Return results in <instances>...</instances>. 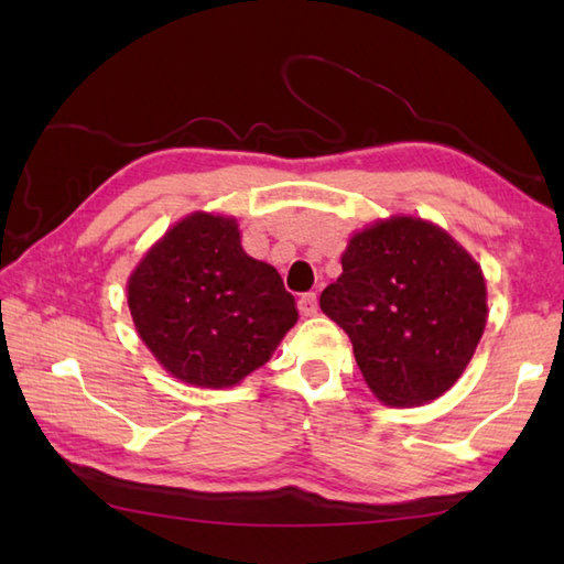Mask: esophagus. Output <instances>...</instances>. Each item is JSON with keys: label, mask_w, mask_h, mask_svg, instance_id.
Listing matches in <instances>:
<instances>
[{"label": "esophagus", "mask_w": 564, "mask_h": 564, "mask_svg": "<svg viewBox=\"0 0 564 564\" xmlns=\"http://www.w3.org/2000/svg\"><path fill=\"white\" fill-rule=\"evenodd\" d=\"M297 305H301V313L305 317H315L317 315V295L315 293L301 295V301H297Z\"/></svg>", "instance_id": "34e87169"}]
</instances>
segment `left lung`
Masks as SVG:
<instances>
[{
  "label": "left lung",
  "instance_id": "8db88e82",
  "mask_svg": "<svg viewBox=\"0 0 564 564\" xmlns=\"http://www.w3.org/2000/svg\"><path fill=\"white\" fill-rule=\"evenodd\" d=\"M319 307L349 334L366 386L388 406L448 392L482 339V267L436 223L390 215L349 237Z\"/></svg>",
  "mask_w": 564,
  "mask_h": 564
}]
</instances>
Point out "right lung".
Here are the masks:
<instances>
[{
    "instance_id": "1",
    "label": "right lung",
    "mask_w": 564,
    "mask_h": 564,
    "mask_svg": "<svg viewBox=\"0 0 564 564\" xmlns=\"http://www.w3.org/2000/svg\"><path fill=\"white\" fill-rule=\"evenodd\" d=\"M126 293L142 344L194 388L239 386L297 322L279 271L247 254L237 218L223 213L174 223L130 271Z\"/></svg>"
}]
</instances>
